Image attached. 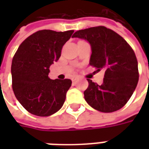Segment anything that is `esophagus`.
Wrapping results in <instances>:
<instances>
[{"mask_svg": "<svg viewBox=\"0 0 149 149\" xmlns=\"http://www.w3.org/2000/svg\"><path fill=\"white\" fill-rule=\"evenodd\" d=\"M78 79H79V77H77H77H72V81H76L77 80H78Z\"/></svg>", "mask_w": 149, "mask_h": 149, "instance_id": "esophagus-1", "label": "esophagus"}]
</instances>
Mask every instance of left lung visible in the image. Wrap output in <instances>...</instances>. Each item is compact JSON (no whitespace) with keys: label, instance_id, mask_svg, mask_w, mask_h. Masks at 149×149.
I'll return each instance as SVG.
<instances>
[{"label":"left lung","instance_id":"8db88e82","mask_svg":"<svg viewBox=\"0 0 149 149\" xmlns=\"http://www.w3.org/2000/svg\"><path fill=\"white\" fill-rule=\"evenodd\" d=\"M72 37L87 40L92 49L89 65L97 71L105 70L100 85L88 79V87L84 92L87 103L102 112L121 109L132 97L139 80L134 51L123 37L104 26L77 31Z\"/></svg>","mask_w":149,"mask_h":149}]
</instances>
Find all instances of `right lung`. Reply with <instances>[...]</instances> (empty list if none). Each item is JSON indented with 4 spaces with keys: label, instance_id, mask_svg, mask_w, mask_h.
Listing matches in <instances>:
<instances>
[{
    "label": "right lung",
    "instance_id": "right-lung-1",
    "mask_svg": "<svg viewBox=\"0 0 149 149\" xmlns=\"http://www.w3.org/2000/svg\"><path fill=\"white\" fill-rule=\"evenodd\" d=\"M73 30L65 32L40 30L26 38L13 58V90L28 112L49 116L61 109L72 81L51 80L49 67L61 56L63 45Z\"/></svg>",
    "mask_w": 149,
    "mask_h": 149
}]
</instances>
